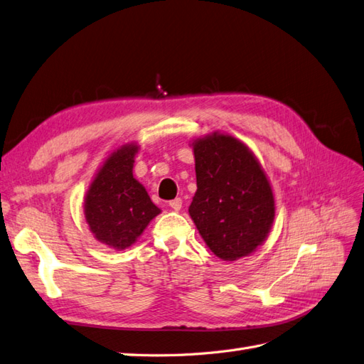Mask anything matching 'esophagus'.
<instances>
[{
    "label": "esophagus",
    "instance_id": "esophagus-1",
    "mask_svg": "<svg viewBox=\"0 0 364 364\" xmlns=\"http://www.w3.org/2000/svg\"><path fill=\"white\" fill-rule=\"evenodd\" d=\"M169 205H171V209H173V210H176V212H178V210L181 209V205H183V201H181V198H175V200L169 201Z\"/></svg>",
    "mask_w": 364,
    "mask_h": 364
}]
</instances>
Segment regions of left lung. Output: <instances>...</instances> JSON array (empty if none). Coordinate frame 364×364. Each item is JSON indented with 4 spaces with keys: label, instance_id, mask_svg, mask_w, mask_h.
Listing matches in <instances>:
<instances>
[{
    "label": "left lung",
    "instance_id": "8db88e82",
    "mask_svg": "<svg viewBox=\"0 0 364 364\" xmlns=\"http://www.w3.org/2000/svg\"><path fill=\"white\" fill-rule=\"evenodd\" d=\"M196 192L189 215L223 261L252 255L274 221V196L261 163L245 144L213 132L192 143Z\"/></svg>",
    "mask_w": 364,
    "mask_h": 364
}]
</instances>
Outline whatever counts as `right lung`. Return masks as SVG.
I'll return each instance as SVG.
<instances>
[{
    "mask_svg": "<svg viewBox=\"0 0 364 364\" xmlns=\"http://www.w3.org/2000/svg\"><path fill=\"white\" fill-rule=\"evenodd\" d=\"M137 151L136 143L114 151L100 166L85 195L84 213L91 233L99 242L116 250L131 247L161 212L132 175Z\"/></svg>",
    "mask_w": 364,
    "mask_h": 364,
    "instance_id": "obj_1",
    "label": "right lung"
}]
</instances>
